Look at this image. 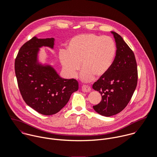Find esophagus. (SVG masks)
Returning a JSON list of instances; mask_svg holds the SVG:
<instances>
[{
    "instance_id": "esophagus-1",
    "label": "esophagus",
    "mask_w": 157,
    "mask_h": 157,
    "mask_svg": "<svg viewBox=\"0 0 157 157\" xmlns=\"http://www.w3.org/2000/svg\"><path fill=\"white\" fill-rule=\"evenodd\" d=\"M82 91H83L84 92H89L90 91V88L89 86H88V85H83L82 86Z\"/></svg>"
}]
</instances>
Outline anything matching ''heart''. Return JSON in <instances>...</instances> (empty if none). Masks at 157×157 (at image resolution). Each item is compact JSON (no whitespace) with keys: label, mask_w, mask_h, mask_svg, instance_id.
I'll return each mask as SVG.
<instances>
[{"label":"heart","mask_w":157,"mask_h":157,"mask_svg":"<svg viewBox=\"0 0 157 157\" xmlns=\"http://www.w3.org/2000/svg\"><path fill=\"white\" fill-rule=\"evenodd\" d=\"M116 54V46L111 37L95 34H81L69 42L67 52L62 51L60 60L67 74L76 75L82 65V78L91 81L95 76L105 75L112 67Z\"/></svg>","instance_id":"1"}]
</instances>
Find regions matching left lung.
Here are the masks:
<instances>
[{"label":"left lung","instance_id":"1","mask_svg":"<svg viewBox=\"0 0 157 157\" xmlns=\"http://www.w3.org/2000/svg\"><path fill=\"white\" fill-rule=\"evenodd\" d=\"M116 42V56L112 67L92 86L101 95V101L93 106L99 114L110 117L122 111L130 101L137 85L138 70L134 53L123 38L111 32Z\"/></svg>","mask_w":157,"mask_h":157}]
</instances>
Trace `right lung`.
I'll return each mask as SVG.
<instances>
[{"instance_id": "right-lung-1", "label": "right lung", "mask_w": 157, "mask_h": 157, "mask_svg": "<svg viewBox=\"0 0 157 157\" xmlns=\"http://www.w3.org/2000/svg\"><path fill=\"white\" fill-rule=\"evenodd\" d=\"M54 38L36 37L20 48L15 59L14 69L18 87L25 102L37 112L50 115L59 112L71 94L78 89L74 78H61L50 66L37 63V52L42 46L53 48Z\"/></svg>"}]
</instances>
